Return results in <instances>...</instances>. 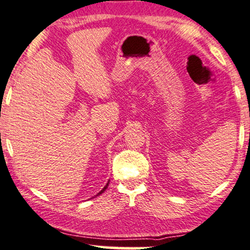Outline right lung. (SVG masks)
<instances>
[{"instance_id":"1","label":"right lung","mask_w":250,"mask_h":250,"mask_svg":"<svg viewBox=\"0 0 250 250\" xmlns=\"http://www.w3.org/2000/svg\"><path fill=\"white\" fill-rule=\"evenodd\" d=\"M107 186H109V182H107V183H106V186H105V187H104V188H103V189H102V190L100 191V192H98V193H97V195H96V196H100V195H101V193H103V192H104V191H105V190H106V188H107Z\"/></svg>"}]
</instances>
